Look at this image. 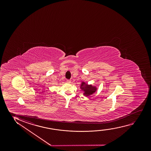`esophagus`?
Returning <instances> with one entry per match:
<instances>
[{"label":"esophagus","mask_w":151,"mask_h":151,"mask_svg":"<svg viewBox=\"0 0 151 151\" xmlns=\"http://www.w3.org/2000/svg\"><path fill=\"white\" fill-rule=\"evenodd\" d=\"M66 82L68 83H71V81L70 80V79H67V80H66Z\"/></svg>","instance_id":"1"}]
</instances>
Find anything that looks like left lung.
<instances>
[{"instance_id":"obj_1","label":"left lung","mask_w":151,"mask_h":151,"mask_svg":"<svg viewBox=\"0 0 151 151\" xmlns=\"http://www.w3.org/2000/svg\"><path fill=\"white\" fill-rule=\"evenodd\" d=\"M81 88L84 91L83 95L86 96H89L96 91V88L95 87H93L92 85H88L84 82L81 83Z\"/></svg>"}]
</instances>
